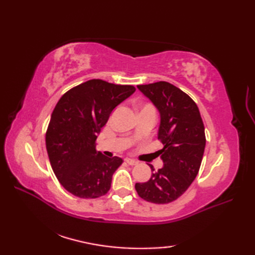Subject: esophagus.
<instances>
[{
	"instance_id": "esophagus-1",
	"label": "esophagus",
	"mask_w": 255,
	"mask_h": 255,
	"mask_svg": "<svg viewBox=\"0 0 255 255\" xmlns=\"http://www.w3.org/2000/svg\"><path fill=\"white\" fill-rule=\"evenodd\" d=\"M125 161H126V163H128L129 165H136V164H138V161L133 160V159L126 158V159H125Z\"/></svg>"
}]
</instances>
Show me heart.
Here are the masks:
<instances>
[{
  "mask_svg": "<svg viewBox=\"0 0 255 255\" xmlns=\"http://www.w3.org/2000/svg\"><path fill=\"white\" fill-rule=\"evenodd\" d=\"M141 110H152V111H154L153 107L151 105H144V106L141 107Z\"/></svg>",
  "mask_w": 255,
  "mask_h": 255,
  "instance_id": "obj_1",
  "label": "heart"
}]
</instances>
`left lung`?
I'll return each instance as SVG.
<instances>
[{"label": "left lung", "mask_w": 255, "mask_h": 255, "mask_svg": "<svg viewBox=\"0 0 255 255\" xmlns=\"http://www.w3.org/2000/svg\"><path fill=\"white\" fill-rule=\"evenodd\" d=\"M160 114L158 139L163 148L158 151L164 165L158 171L150 164L149 181L136 183V191L144 200L167 204L177 199L195 180L204 155L205 127L195 102L171 83L138 85Z\"/></svg>", "instance_id": "left-lung-1"}]
</instances>
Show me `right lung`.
<instances>
[{
  "instance_id": "obj_1",
  "label": "right lung",
  "mask_w": 255,
  "mask_h": 255,
  "mask_svg": "<svg viewBox=\"0 0 255 255\" xmlns=\"http://www.w3.org/2000/svg\"><path fill=\"white\" fill-rule=\"evenodd\" d=\"M136 89L103 80H90L64 94L51 114L46 148L61 185L80 198H97L111 188L122 158H107L95 140L112 112Z\"/></svg>"
}]
</instances>
